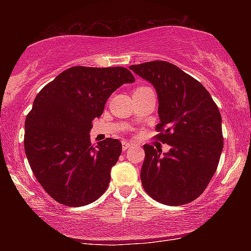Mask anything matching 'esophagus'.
Returning a JSON list of instances; mask_svg holds the SVG:
<instances>
[{
  "label": "esophagus",
  "instance_id": "34e87169",
  "mask_svg": "<svg viewBox=\"0 0 251 251\" xmlns=\"http://www.w3.org/2000/svg\"><path fill=\"white\" fill-rule=\"evenodd\" d=\"M133 145V144H131V143H128V142H123L122 143V150L123 151H126V150H129L130 147H131Z\"/></svg>",
  "mask_w": 251,
  "mask_h": 251
}]
</instances>
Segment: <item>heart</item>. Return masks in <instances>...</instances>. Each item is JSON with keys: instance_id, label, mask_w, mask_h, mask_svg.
I'll return each instance as SVG.
<instances>
[{"instance_id": "b5f03b06", "label": "heart", "mask_w": 251, "mask_h": 251, "mask_svg": "<svg viewBox=\"0 0 251 251\" xmlns=\"http://www.w3.org/2000/svg\"><path fill=\"white\" fill-rule=\"evenodd\" d=\"M150 87H147V85H139V87H137L135 89V91H133V94H137V92H143V91H146V90H150Z\"/></svg>"}]
</instances>
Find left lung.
I'll return each mask as SVG.
<instances>
[{
  "instance_id": "obj_1",
  "label": "left lung",
  "mask_w": 251,
  "mask_h": 251,
  "mask_svg": "<svg viewBox=\"0 0 251 251\" xmlns=\"http://www.w3.org/2000/svg\"><path fill=\"white\" fill-rule=\"evenodd\" d=\"M151 82L159 97L160 123L155 136L170 151L144 145L140 179L154 200L167 205L190 203L200 197L216 173L224 146L222 116L203 85L163 60L131 65Z\"/></svg>"
}]
</instances>
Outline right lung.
Segmentation results:
<instances>
[{"label":"right lung","mask_w":251,"mask_h":251,"mask_svg":"<svg viewBox=\"0 0 251 251\" xmlns=\"http://www.w3.org/2000/svg\"><path fill=\"white\" fill-rule=\"evenodd\" d=\"M133 81L125 67L74 66L37 94L24 146L34 176L54 201L82 207L107 190L122 144L106 138L94 147L89 132L112 92Z\"/></svg>","instance_id":"add662e5"}]
</instances>
